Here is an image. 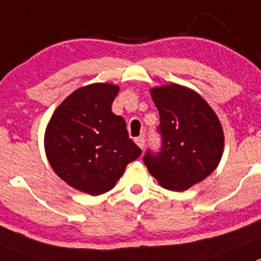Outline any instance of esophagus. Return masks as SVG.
Segmentation results:
<instances>
[{
	"label": "esophagus",
	"instance_id": "34e87169",
	"mask_svg": "<svg viewBox=\"0 0 261 261\" xmlns=\"http://www.w3.org/2000/svg\"><path fill=\"white\" fill-rule=\"evenodd\" d=\"M135 143L138 145H139V148H144V144H145V139L144 136H138V138H135Z\"/></svg>",
	"mask_w": 261,
	"mask_h": 261
}]
</instances>
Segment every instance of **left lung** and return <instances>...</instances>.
I'll return each instance as SVG.
<instances>
[{
  "mask_svg": "<svg viewBox=\"0 0 261 261\" xmlns=\"http://www.w3.org/2000/svg\"><path fill=\"white\" fill-rule=\"evenodd\" d=\"M160 114L161 149L144 154L148 171L164 189L185 191L217 168L224 131L212 108L199 93L179 84L151 90Z\"/></svg>",
  "mask_w": 261,
  "mask_h": 261,
  "instance_id": "1",
  "label": "left lung"
}]
</instances>
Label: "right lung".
<instances>
[{"instance_id":"1","label":"right lung","mask_w":261,"mask_h":261,"mask_svg":"<svg viewBox=\"0 0 261 261\" xmlns=\"http://www.w3.org/2000/svg\"><path fill=\"white\" fill-rule=\"evenodd\" d=\"M118 91L110 83L78 88L55 110L45 130V153L56 174L93 196L113 189L127 164L142 154L125 119L112 112Z\"/></svg>"}]
</instances>
